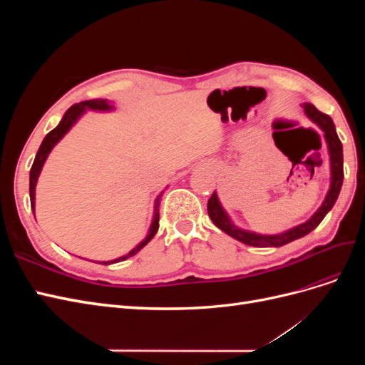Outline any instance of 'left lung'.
<instances>
[{"instance_id": "left-lung-1", "label": "left lung", "mask_w": 365, "mask_h": 365, "mask_svg": "<svg viewBox=\"0 0 365 365\" xmlns=\"http://www.w3.org/2000/svg\"><path fill=\"white\" fill-rule=\"evenodd\" d=\"M302 106L304 109V114L307 115V118L314 121V123L323 130L324 140L327 143L329 160H330V187L326 193L324 201L322 205H319L317 212L306 220V222L286 230L279 235H259V233H254V231L236 227L233 220H231V217L228 216V213L224 210L222 204L219 202V197L215 190V193L212 195V197H210L207 204L210 219L213 220V224L219 230H222L224 233L235 237L236 240L242 242V244L250 245V247H259V248L283 247L286 244H289V242L300 239L311 233L312 230H315L318 224L324 219V216L330 212V210H332V207L338 200V195L342 187V178H344V170H342V145L336 135L334 120L327 114L319 113L312 103H303Z\"/></svg>"}]
</instances>
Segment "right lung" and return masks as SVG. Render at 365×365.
Listing matches in <instances>:
<instances>
[{"label":"right lung","instance_id":"add662e5","mask_svg":"<svg viewBox=\"0 0 365 365\" xmlns=\"http://www.w3.org/2000/svg\"><path fill=\"white\" fill-rule=\"evenodd\" d=\"M86 109H91V111H101V113H109L113 111L114 106L111 105V102L106 101V98H94V101H85V102H81L77 105H73L67 113L63 114L61 123L54 128L53 130H50L48 134L46 135V138L42 140L41 146H39V150L36 153L35 157V161H33V165L30 169V202H31V210H33V215H35V192H36V182H38V178H39V173L42 170V165L43 163H46L47 157L50 155L51 149L58 145V143L63 138V135L67 134V132L73 128V125H76V121L79 120L85 113ZM160 196L155 200V205H153V217H152V224H150V228L148 231V236L143 239L140 244L134 248L130 250L128 254H125V256H121L118 259H114V260H108V262H98L102 264H113V263H118V262H123L132 256H135V254L143 248L146 247L149 242L152 240V237L157 235L158 231V227H160ZM97 263V262H96Z\"/></svg>","mask_w":365,"mask_h":365}]
</instances>
